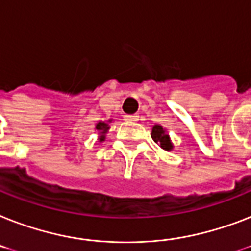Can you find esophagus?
<instances>
[{
  "instance_id": "obj_1",
  "label": "esophagus",
  "mask_w": 251,
  "mask_h": 251,
  "mask_svg": "<svg viewBox=\"0 0 251 251\" xmlns=\"http://www.w3.org/2000/svg\"><path fill=\"white\" fill-rule=\"evenodd\" d=\"M125 120H126V121L135 122V121H138V120H139V116H138V115H126Z\"/></svg>"
}]
</instances>
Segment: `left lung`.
Returning <instances> with one entry per match:
<instances>
[{"label": "left lung", "mask_w": 251, "mask_h": 251, "mask_svg": "<svg viewBox=\"0 0 251 251\" xmlns=\"http://www.w3.org/2000/svg\"><path fill=\"white\" fill-rule=\"evenodd\" d=\"M151 136H152V139H153L162 150L168 151V152L174 150V144H173L172 139H170L169 132L166 131V129H164L160 124H156V125L152 126Z\"/></svg>", "instance_id": "obj_1"}]
</instances>
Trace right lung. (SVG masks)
I'll return each instance as SVG.
<instances>
[{
	"instance_id": "obj_1",
	"label": "right lung",
	"mask_w": 251,
	"mask_h": 251,
	"mask_svg": "<svg viewBox=\"0 0 251 251\" xmlns=\"http://www.w3.org/2000/svg\"><path fill=\"white\" fill-rule=\"evenodd\" d=\"M109 122H112V119L108 120L107 122L104 121H99L95 125V130L98 131V135H99V138H98V140L99 142H104L105 140V134L108 132V130H109Z\"/></svg>"
}]
</instances>
